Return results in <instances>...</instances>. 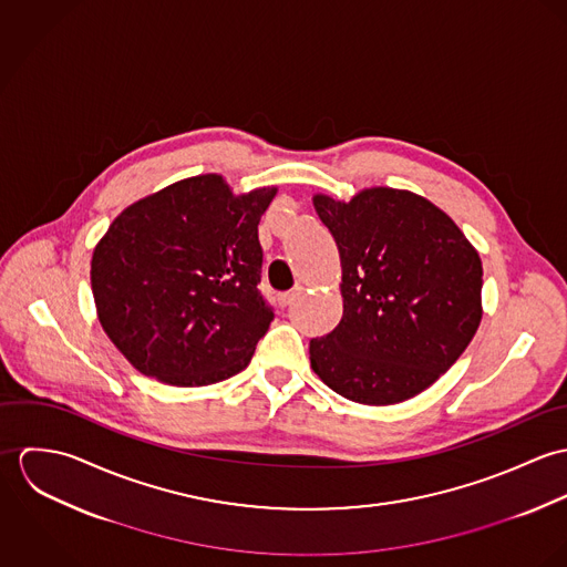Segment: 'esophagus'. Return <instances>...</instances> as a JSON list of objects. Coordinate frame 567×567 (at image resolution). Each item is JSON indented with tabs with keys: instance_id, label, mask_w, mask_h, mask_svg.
<instances>
[{
	"instance_id": "obj_1",
	"label": "esophagus",
	"mask_w": 567,
	"mask_h": 567,
	"mask_svg": "<svg viewBox=\"0 0 567 567\" xmlns=\"http://www.w3.org/2000/svg\"><path fill=\"white\" fill-rule=\"evenodd\" d=\"M299 295H301V288H295V290H290V292H284V295H279V306H281V308H288V306H292V303L299 299Z\"/></svg>"
}]
</instances>
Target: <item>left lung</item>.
Returning a JSON list of instances; mask_svg holds the SVG:
<instances>
[{"instance_id":"8db88e82","label":"left lung","mask_w":567,"mask_h":567,"mask_svg":"<svg viewBox=\"0 0 567 567\" xmlns=\"http://www.w3.org/2000/svg\"><path fill=\"white\" fill-rule=\"evenodd\" d=\"M315 207L342 259L344 312L310 340L315 373L358 404H398L434 384L481 319L483 264L430 200L391 187Z\"/></svg>"}]
</instances>
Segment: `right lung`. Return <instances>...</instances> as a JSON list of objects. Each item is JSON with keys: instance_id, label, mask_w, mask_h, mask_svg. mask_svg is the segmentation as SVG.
Listing matches in <instances>:
<instances>
[{"instance_id": "obj_1", "label": "right lung", "mask_w": 567, "mask_h": 567, "mask_svg": "<svg viewBox=\"0 0 567 567\" xmlns=\"http://www.w3.org/2000/svg\"><path fill=\"white\" fill-rule=\"evenodd\" d=\"M275 196H234L223 176L174 183L124 209L93 250L91 288L106 336L172 386L223 382L250 362L275 310L257 288V225Z\"/></svg>"}]
</instances>
